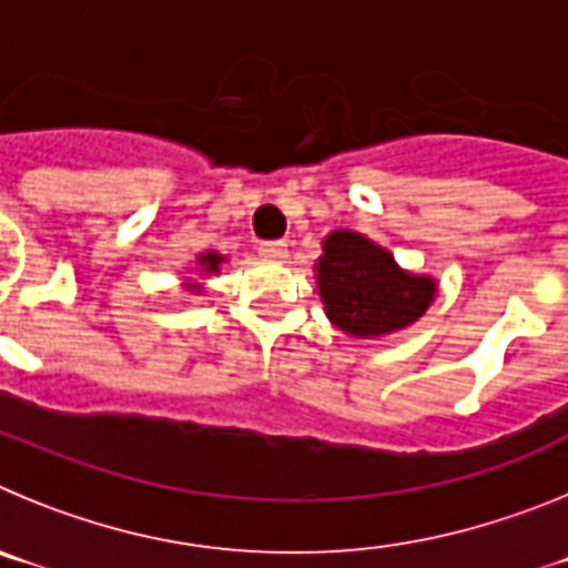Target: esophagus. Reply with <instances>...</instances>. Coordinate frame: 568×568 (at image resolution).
<instances>
[{"label":"esophagus","mask_w":568,"mask_h":568,"mask_svg":"<svg viewBox=\"0 0 568 568\" xmlns=\"http://www.w3.org/2000/svg\"><path fill=\"white\" fill-rule=\"evenodd\" d=\"M258 253L264 255V258L267 261H287V244H281V241H273V244H261L258 247Z\"/></svg>","instance_id":"34e87169"}]
</instances>
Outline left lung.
I'll return each mask as SVG.
<instances>
[{
    "mask_svg": "<svg viewBox=\"0 0 568 568\" xmlns=\"http://www.w3.org/2000/svg\"><path fill=\"white\" fill-rule=\"evenodd\" d=\"M315 261L324 313L353 338H381L420 318L435 301L433 275L404 270L389 250L355 230H333Z\"/></svg>",
    "mask_w": 568,
    "mask_h": 568,
    "instance_id": "1",
    "label": "left lung"
}]
</instances>
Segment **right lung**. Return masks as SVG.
Returning <instances> with one entry per match:
<instances>
[{
    "label": "right lung",
    "mask_w": 568,
    "mask_h": 568,
    "mask_svg": "<svg viewBox=\"0 0 568 568\" xmlns=\"http://www.w3.org/2000/svg\"><path fill=\"white\" fill-rule=\"evenodd\" d=\"M224 264V255L222 253H215V250H207V253H202L199 258H195V273L199 275H213L219 273V267ZM184 290H190V293H202V284L193 278L184 281Z\"/></svg>",
    "instance_id": "obj_1"
}]
</instances>
